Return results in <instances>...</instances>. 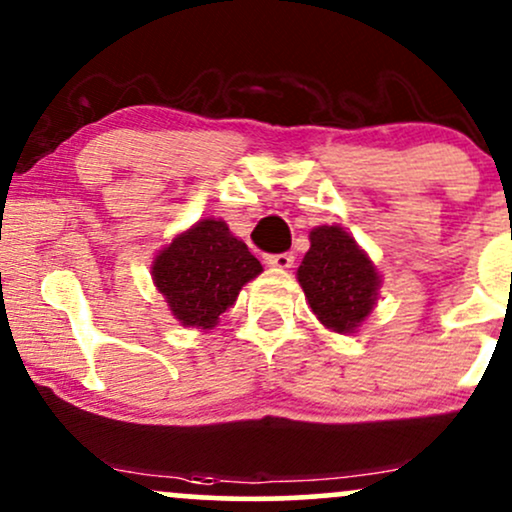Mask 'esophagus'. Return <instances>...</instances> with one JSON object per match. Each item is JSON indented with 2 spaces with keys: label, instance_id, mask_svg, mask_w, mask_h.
<instances>
[{
  "label": "esophagus",
  "instance_id": "esophagus-1",
  "mask_svg": "<svg viewBox=\"0 0 512 512\" xmlns=\"http://www.w3.org/2000/svg\"><path fill=\"white\" fill-rule=\"evenodd\" d=\"M264 262H267L269 267H274V269H289L293 264V255H291V252H281V255H267V257H264Z\"/></svg>",
  "mask_w": 512,
  "mask_h": 512
}]
</instances>
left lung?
Segmentation results:
<instances>
[{"label":"left lung","mask_w":512,"mask_h":512,"mask_svg":"<svg viewBox=\"0 0 512 512\" xmlns=\"http://www.w3.org/2000/svg\"><path fill=\"white\" fill-rule=\"evenodd\" d=\"M298 281L317 320L339 334L356 332L378 303V269L339 226L310 231V250L298 267Z\"/></svg>","instance_id":"1"}]
</instances>
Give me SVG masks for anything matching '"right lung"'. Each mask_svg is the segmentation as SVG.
<instances>
[{
	"label": "right lung",
	"mask_w": 512,
	"mask_h": 512,
	"mask_svg": "<svg viewBox=\"0 0 512 512\" xmlns=\"http://www.w3.org/2000/svg\"><path fill=\"white\" fill-rule=\"evenodd\" d=\"M262 264L226 221L202 219L173 238L151 264L156 289L185 327L211 330Z\"/></svg>",
	"instance_id": "right-lung-1"
}]
</instances>
